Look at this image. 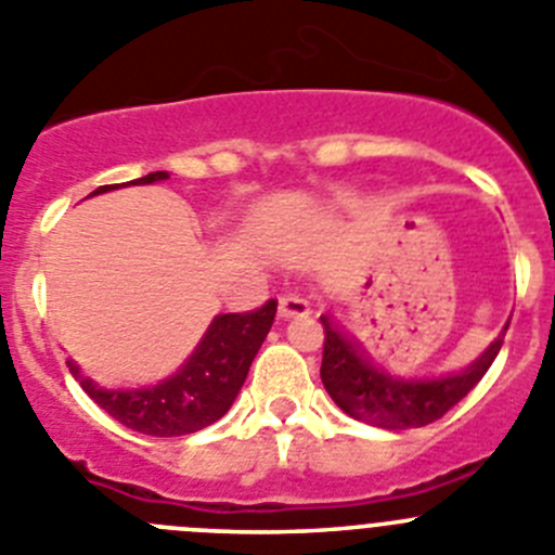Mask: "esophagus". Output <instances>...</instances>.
Listing matches in <instances>:
<instances>
[{"instance_id":"1","label":"esophagus","mask_w":555,"mask_h":555,"mask_svg":"<svg viewBox=\"0 0 555 555\" xmlns=\"http://www.w3.org/2000/svg\"><path fill=\"white\" fill-rule=\"evenodd\" d=\"M309 314V301L301 298V295H282L279 298V318L289 320V318H307Z\"/></svg>"}]
</instances>
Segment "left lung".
<instances>
[{"mask_svg": "<svg viewBox=\"0 0 555 555\" xmlns=\"http://www.w3.org/2000/svg\"><path fill=\"white\" fill-rule=\"evenodd\" d=\"M320 323L325 328L320 366L325 391L350 418L380 429H413L438 422L485 377L509 328L506 323L504 331L481 350V356H476L463 370L413 377L375 364L359 345L336 328L328 314H320Z\"/></svg>", "mask_w": 555, "mask_h": 555, "instance_id": "obj_1", "label": "left lung"}]
</instances>
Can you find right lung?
<instances>
[{
	"mask_svg": "<svg viewBox=\"0 0 555 555\" xmlns=\"http://www.w3.org/2000/svg\"><path fill=\"white\" fill-rule=\"evenodd\" d=\"M167 178L169 172H150L126 185H150ZM114 189L122 185H101L90 196ZM273 318L276 301H268L251 314H216L180 370L153 386L106 388L81 375L76 361L67 359V366L87 395L128 429L153 438L191 435L210 427L230 411L235 397L241 395L254 356L271 331Z\"/></svg>",
	"mask_w": 555,
	"mask_h": 555,
	"instance_id": "obj_1",
	"label": "right lung"
}]
</instances>
